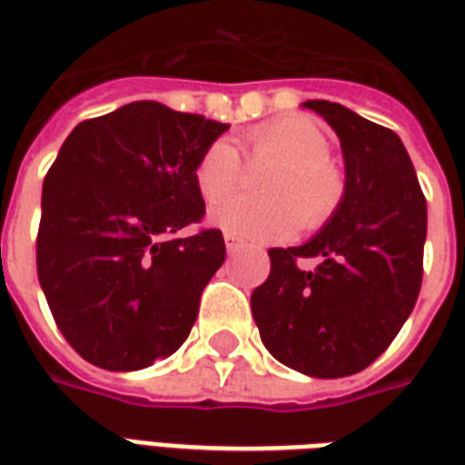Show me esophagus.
Listing matches in <instances>:
<instances>
[{
  "label": "esophagus",
  "mask_w": 465,
  "mask_h": 465,
  "mask_svg": "<svg viewBox=\"0 0 465 465\" xmlns=\"http://www.w3.org/2000/svg\"><path fill=\"white\" fill-rule=\"evenodd\" d=\"M223 242H226V252L229 253H236L243 249V243L239 242L236 236H232V233H226V236H223Z\"/></svg>",
  "instance_id": "esophagus-1"
}]
</instances>
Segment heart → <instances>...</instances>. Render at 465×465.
<instances>
[{"label":"heart","instance_id":"heart-1","mask_svg":"<svg viewBox=\"0 0 465 465\" xmlns=\"http://www.w3.org/2000/svg\"><path fill=\"white\" fill-rule=\"evenodd\" d=\"M252 162H273L262 182L269 196H239L212 212V223L242 242H282L302 229H322L346 192L341 169L329 159V136L312 116H279L242 136ZM243 179L239 152L226 139L209 143L196 162L193 183L206 203L229 199Z\"/></svg>","mask_w":465,"mask_h":465}]
</instances>
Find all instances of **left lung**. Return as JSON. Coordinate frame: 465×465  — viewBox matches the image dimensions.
Masks as SVG:
<instances>
[{"mask_svg":"<svg viewBox=\"0 0 465 465\" xmlns=\"http://www.w3.org/2000/svg\"><path fill=\"white\" fill-rule=\"evenodd\" d=\"M341 139L346 192L312 242L269 249L272 273L253 289L263 346L313 379H341L379 359L416 306L423 279L426 199L399 134L336 102L312 99ZM299 258H319L303 272Z\"/></svg>","mask_w":465,"mask_h":465,"instance_id":"obj_1","label":"left lung"}]
</instances>
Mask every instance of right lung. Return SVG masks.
Returning <instances> with one entry per match:
<instances>
[{
    "label": "right lung",
    "instance_id": "obj_1",
    "mask_svg": "<svg viewBox=\"0 0 465 465\" xmlns=\"http://www.w3.org/2000/svg\"><path fill=\"white\" fill-rule=\"evenodd\" d=\"M229 124L132 102L76 124L42 189L36 273L59 331L106 371L172 356L226 259L219 229L186 239L203 199L193 169Z\"/></svg>",
    "mask_w": 465,
    "mask_h": 465
}]
</instances>
